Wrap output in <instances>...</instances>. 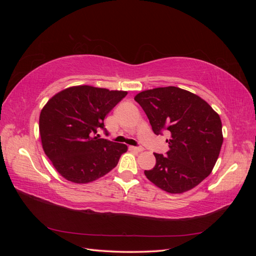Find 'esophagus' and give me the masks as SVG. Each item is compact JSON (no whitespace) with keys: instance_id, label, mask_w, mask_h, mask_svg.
Masks as SVG:
<instances>
[{"instance_id":"34e87169","label":"esophagus","mask_w":256,"mask_h":256,"mask_svg":"<svg viewBox=\"0 0 256 256\" xmlns=\"http://www.w3.org/2000/svg\"><path fill=\"white\" fill-rule=\"evenodd\" d=\"M129 150H132V152H143L142 147H136V146H129Z\"/></svg>"}]
</instances>
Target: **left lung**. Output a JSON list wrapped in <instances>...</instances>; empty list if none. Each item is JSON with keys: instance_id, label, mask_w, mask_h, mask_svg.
<instances>
[{"instance_id": "left-lung-1", "label": "left lung", "mask_w": 256, "mask_h": 256, "mask_svg": "<svg viewBox=\"0 0 256 256\" xmlns=\"http://www.w3.org/2000/svg\"><path fill=\"white\" fill-rule=\"evenodd\" d=\"M154 134L168 130L166 156L154 152L156 166L145 176L166 192L184 193L212 173L223 143L219 114L204 99L176 86L143 90L134 97Z\"/></svg>"}]
</instances>
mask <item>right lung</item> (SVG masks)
I'll list each match as a JSON object with an SVG mask.
<instances>
[{
	"label": "right lung",
	"mask_w": 256,
	"mask_h": 256,
	"mask_svg": "<svg viewBox=\"0 0 256 256\" xmlns=\"http://www.w3.org/2000/svg\"><path fill=\"white\" fill-rule=\"evenodd\" d=\"M128 94L90 85L58 92L44 106L40 134L44 152L60 176L74 184H88L118 166L125 144L102 138L104 120Z\"/></svg>",
	"instance_id": "add662e5"
}]
</instances>
